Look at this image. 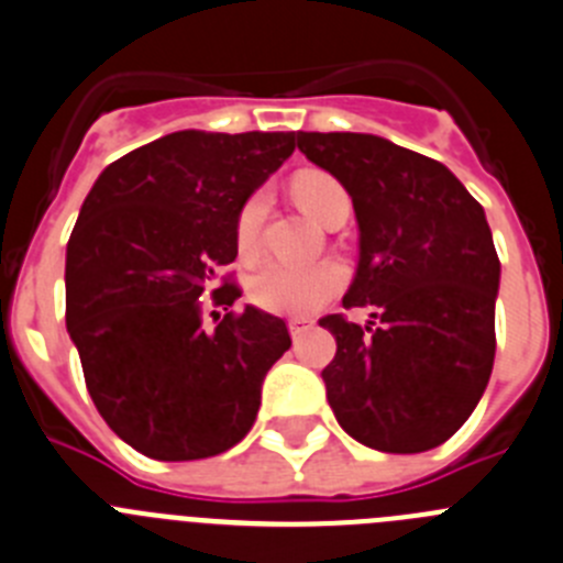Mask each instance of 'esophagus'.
Instances as JSON below:
<instances>
[{
	"label": "esophagus",
	"mask_w": 563,
	"mask_h": 563,
	"mask_svg": "<svg viewBox=\"0 0 563 563\" xmlns=\"http://www.w3.org/2000/svg\"><path fill=\"white\" fill-rule=\"evenodd\" d=\"M288 331H291L294 342H300V339L311 331V322H308V319H291V322H288Z\"/></svg>",
	"instance_id": "obj_1"
}]
</instances>
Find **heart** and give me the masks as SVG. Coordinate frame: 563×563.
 <instances>
[{
    "label": "heart",
    "mask_w": 563,
    "mask_h": 563,
    "mask_svg": "<svg viewBox=\"0 0 563 563\" xmlns=\"http://www.w3.org/2000/svg\"><path fill=\"white\" fill-rule=\"evenodd\" d=\"M294 199L300 201L306 212L313 219H325L333 201L342 199L344 187L325 174H300L291 181ZM269 210V196L257 190L244 201L238 212V246L241 252H252L261 238V227ZM347 283V272L339 261H317V263H288L269 261L263 263L250 283V300L261 311L277 313V317H308L319 311L331 297H336Z\"/></svg>",
    "instance_id": "b5f03b06"
}]
</instances>
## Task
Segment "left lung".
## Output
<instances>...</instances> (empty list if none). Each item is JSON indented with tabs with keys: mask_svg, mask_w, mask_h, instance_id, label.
Here are the masks:
<instances>
[{
	"mask_svg": "<svg viewBox=\"0 0 563 563\" xmlns=\"http://www.w3.org/2000/svg\"><path fill=\"white\" fill-rule=\"evenodd\" d=\"M297 148L351 194L358 269L328 313L336 336L322 369L339 427L389 454L445 443L483 398L494 369L499 257L479 201L452 170L382 136L297 131Z\"/></svg>",
	"mask_w": 563,
	"mask_h": 563,
	"instance_id": "obj_1",
	"label": "left lung"
}]
</instances>
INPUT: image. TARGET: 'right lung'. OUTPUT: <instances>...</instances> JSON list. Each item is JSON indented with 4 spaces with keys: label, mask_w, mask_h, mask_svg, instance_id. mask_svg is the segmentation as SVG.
Wrapping results in <instances>:
<instances>
[{
    "label": "right lung",
    "mask_w": 563,
    "mask_h": 563,
    "mask_svg": "<svg viewBox=\"0 0 563 563\" xmlns=\"http://www.w3.org/2000/svg\"><path fill=\"white\" fill-rule=\"evenodd\" d=\"M291 151L294 131H176L111 162L80 207L67 331L98 412L145 457L205 460L244 440L291 347L283 319L230 311L241 288L219 277L238 212ZM207 305L228 313L207 327Z\"/></svg>",
    "instance_id": "right-lung-1"
}]
</instances>
